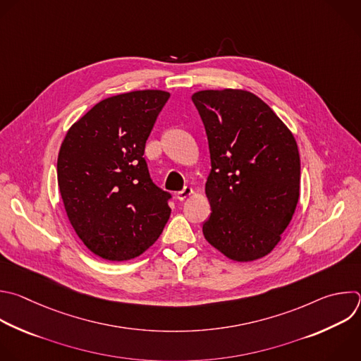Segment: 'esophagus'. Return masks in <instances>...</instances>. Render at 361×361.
<instances>
[{"mask_svg":"<svg viewBox=\"0 0 361 361\" xmlns=\"http://www.w3.org/2000/svg\"><path fill=\"white\" fill-rule=\"evenodd\" d=\"M192 192H194V191H192V188H191L190 185H185L181 191H178V192H177V198H178L180 201H183V200H185L187 197H190Z\"/></svg>","mask_w":361,"mask_h":361,"instance_id":"obj_1","label":"esophagus"}]
</instances>
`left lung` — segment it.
I'll use <instances>...</instances> for the list:
<instances>
[{"mask_svg":"<svg viewBox=\"0 0 361 361\" xmlns=\"http://www.w3.org/2000/svg\"><path fill=\"white\" fill-rule=\"evenodd\" d=\"M205 128L211 173L207 241L226 258L250 262L281 241L299 200L300 157L292 132L257 94L241 89L191 96Z\"/></svg>","mask_w":361,"mask_h":361,"instance_id":"obj_1","label":"left lung"}]
</instances>
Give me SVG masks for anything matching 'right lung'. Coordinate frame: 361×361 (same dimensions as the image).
<instances>
[{
  "mask_svg": "<svg viewBox=\"0 0 361 361\" xmlns=\"http://www.w3.org/2000/svg\"><path fill=\"white\" fill-rule=\"evenodd\" d=\"M164 90H135L94 104L68 130L58 154L66 215L94 255L129 261L163 232L171 194L150 178L146 140L169 100Z\"/></svg>",
  "mask_w": 361,
  "mask_h": 361,
  "instance_id": "1",
  "label": "right lung"
}]
</instances>
